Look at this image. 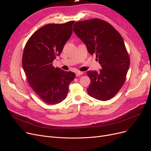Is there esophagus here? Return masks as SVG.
<instances>
[{"instance_id":"34e87169","label":"esophagus","mask_w":151,"mask_h":151,"mask_svg":"<svg viewBox=\"0 0 151 151\" xmlns=\"http://www.w3.org/2000/svg\"><path fill=\"white\" fill-rule=\"evenodd\" d=\"M83 72L82 71H76V76H80L81 75H83Z\"/></svg>"}]
</instances>
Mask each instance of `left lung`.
Wrapping results in <instances>:
<instances>
[{
	"mask_svg": "<svg viewBox=\"0 0 151 151\" xmlns=\"http://www.w3.org/2000/svg\"><path fill=\"white\" fill-rule=\"evenodd\" d=\"M73 31L89 53L96 54L101 67L99 71L87 72L91 79L88 94L101 101L111 99L122 88L130 66L122 36L109 23L97 18L75 22Z\"/></svg>",
	"mask_w": 151,
	"mask_h": 151,
	"instance_id": "obj_1",
	"label": "left lung"
}]
</instances>
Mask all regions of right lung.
<instances>
[{
    "mask_svg": "<svg viewBox=\"0 0 151 151\" xmlns=\"http://www.w3.org/2000/svg\"><path fill=\"white\" fill-rule=\"evenodd\" d=\"M74 22L49 24L40 28L24 50L22 64L28 83L47 104H58L65 100L68 86L75 77L72 71L54 68L52 64L72 34Z\"/></svg>",
    "mask_w": 151,
    "mask_h": 151,
    "instance_id": "add662e5",
    "label": "right lung"
}]
</instances>
